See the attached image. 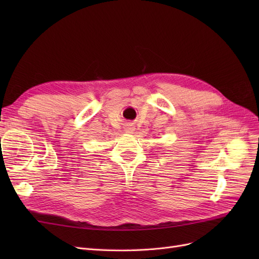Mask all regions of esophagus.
<instances>
[{"mask_svg": "<svg viewBox=\"0 0 259 259\" xmlns=\"http://www.w3.org/2000/svg\"><path fill=\"white\" fill-rule=\"evenodd\" d=\"M134 130H135V127L133 126L132 124H126V125H125V127H124V132L128 133V134H131V133L134 132Z\"/></svg>", "mask_w": 259, "mask_h": 259, "instance_id": "esophagus-1", "label": "esophagus"}]
</instances>
